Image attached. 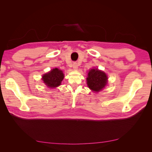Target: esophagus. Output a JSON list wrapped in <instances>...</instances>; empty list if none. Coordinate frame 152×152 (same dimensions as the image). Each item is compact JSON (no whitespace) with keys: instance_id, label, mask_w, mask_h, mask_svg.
<instances>
[{"instance_id":"1","label":"esophagus","mask_w":152,"mask_h":152,"mask_svg":"<svg viewBox=\"0 0 152 152\" xmlns=\"http://www.w3.org/2000/svg\"><path fill=\"white\" fill-rule=\"evenodd\" d=\"M73 68L74 70H77L78 69V64L77 62H74L73 63Z\"/></svg>"}]
</instances>
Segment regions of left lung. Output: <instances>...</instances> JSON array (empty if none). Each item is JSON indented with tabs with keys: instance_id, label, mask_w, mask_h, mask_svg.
<instances>
[{
	"instance_id": "8db88e82",
	"label": "left lung",
	"mask_w": 152,
	"mask_h": 152,
	"mask_svg": "<svg viewBox=\"0 0 152 152\" xmlns=\"http://www.w3.org/2000/svg\"><path fill=\"white\" fill-rule=\"evenodd\" d=\"M107 76L102 71L98 69H92L88 73L87 83L89 88L95 92L102 90L107 83Z\"/></svg>"
}]
</instances>
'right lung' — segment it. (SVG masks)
I'll list each match as a JSON object with an SVG mask.
<instances>
[{"instance_id":"1","label":"right lung","mask_w":152,"mask_h":152,"mask_svg":"<svg viewBox=\"0 0 152 152\" xmlns=\"http://www.w3.org/2000/svg\"><path fill=\"white\" fill-rule=\"evenodd\" d=\"M64 78V74L58 68H54L49 73L42 76V80L49 87H56L61 85V82Z\"/></svg>"}]
</instances>
